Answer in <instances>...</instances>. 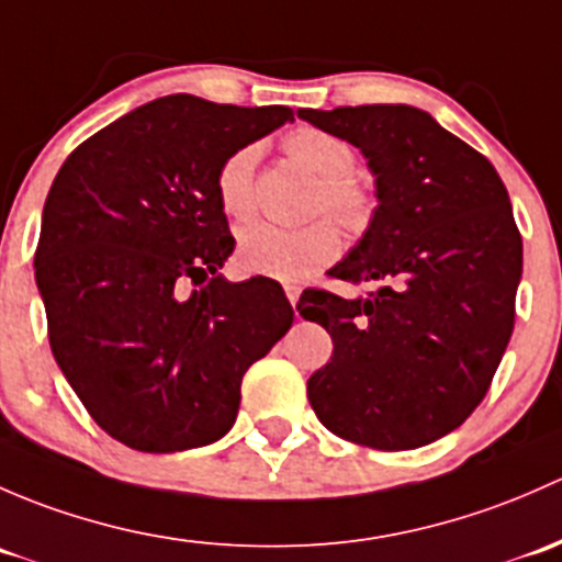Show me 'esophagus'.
<instances>
[{
    "label": "esophagus",
    "mask_w": 562,
    "mask_h": 562,
    "mask_svg": "<svg viewBox=\"0 0 562 562\" xmlns=\"http://www.w3.org/2000/svg\"><path fill=\"white\" fill-rule=\"evenodd\" d=\"M283 292H286L289 303L297 305V300H300V289H297V286H292V283H286V286H283Z\"/></svg>",
    "instance_id": "esophagus-1"
}]
</instances>
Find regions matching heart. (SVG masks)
<instances>
[{
  "label": "heart",
  "instance_id": "1",
  "mask_svg": "<svg viewBox=\"0 0 562 562\" xmlns=\"http://www.w3.org/2000/svg\"><path fill=\"white\" fill-rule=\"evenodd\" d=\"M286 154L303 165L319 181L314 207L329 213L340 227L360 233L373 216V196L351 172L357 167V154L349 143L327 135V132L294 130L286 137ZM257 146H243L222 161L216 176V194L224 213L243 218L254 207V167ZM340 251L338 229L327 218L303 224V227H281L273 222H251L238 233V262L248 273L270 276L281 281H303L311 273L333 262Z\"/></svg>",
  "mask_w": 562,
  "mask_h": 562
}]
</instances>
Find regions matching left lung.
I'll return each mask as SVG.
<instances>
[{
    "label": "left lung",
    "mask_w": 562,
    "mask_h": 562,
    "mask_svg": "<svg viewBox=\"0 0 562 562\" xmlns=\"http://www.w3.org/2000/svg\"><path fill=\"white\" fill-rule=\"evenodd\" d=\"M362 151L375 178L366 235L329 276L366 297L311 289L303 319L333 338L308 379L327 430L370 449H416L484 401L514 329L522 238L487 156L411 105L297 110Z\"/></svg>",
    "instance_id": "left-lung-1"
}]
</instances>
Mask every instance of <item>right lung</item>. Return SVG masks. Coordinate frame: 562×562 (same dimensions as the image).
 <instances>
[{"label": "right lung", "instance_id": "obj_1", "mask_svg": "<svg viewBox=\"0 0 562 562\" xmlns=\"http://www.w3.org/2000/svg\"><path fill=\"white\" fill-rule=\"evenodd\" d=\"M292 108L172 94L80 143L43 207L34 276L61 373L91 419L137 452H183L235 425L243 373L292 327L276 283H229L222 161ZM183 282L198 289L189 299Z\"/></svg>", "mask_w": 562, "mask_h": 562}]
</instances>
